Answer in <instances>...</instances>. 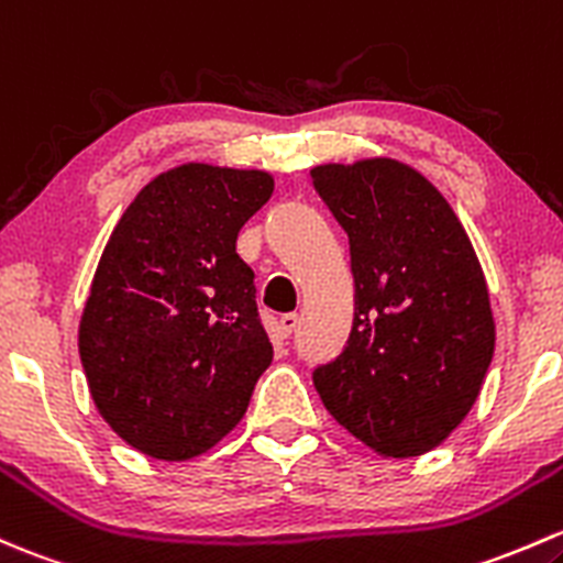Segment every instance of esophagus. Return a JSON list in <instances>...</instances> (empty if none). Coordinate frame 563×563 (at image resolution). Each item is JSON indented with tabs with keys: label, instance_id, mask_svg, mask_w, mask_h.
Instances as JSON below:
<instances>
[{
	"label": "esophagus",
	"instance_id": "34e87169",
	"mask_svg": "<svg viewBox=\"0 0 563 563\" xmlns=\"http://www.w3.org/2000/svg\"><path fill=\"white\" fill-rule=\"evenodd\" d=\"M277 327H280V331L286 336L294 334V331H297V327H299V316H297V312H288V316H280Z\"/></svg>",
	"mask_w": 563,
	"mask_h": 563
}]
</instances>
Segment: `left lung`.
Instances as JSON below:
<instances>
[{
  "mask_svg": "<svg viewBox=\"0 0 563 563\" xmlns=\"http://www.w3.org/2000/svg\"><path fill=\"white\" fill-rule=\"evenodd\" d=\"M312 186L351 242L353 329L312 372L334 421L386 459L434 451L494 358L483 266L448 199L396 158L321 164Z\"/></svg>",
  "mask_w": 563,
  "mask_h": 563,
  "instance_id": "8db88e82",
  "label": "left lung"
}]
</instances>
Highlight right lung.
<instances>
[{"mask_svg": "<svg viewBox=\"0 0 563 563\" xmlns=\"http://www.w3.org/2000/svg\"><path fill=\"white\" fill-rule=\"evenodd\" d=\"M272 188L262 169L183 164L112 229L78 347L99 416L134 451L194 459L245 416L272 342L236 234Z\"/></svg>", "mask_w": 563, "mask_h": 563, "instance_id": "obj_1", "label": "right lung"}]
</instances>
